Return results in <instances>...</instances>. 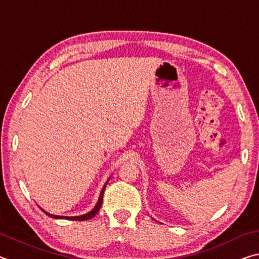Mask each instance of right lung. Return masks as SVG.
Masks as SVG:
<instances>
[{"instance_id":"right-lung-1","label":"right lung","mask_w":259,"mask_h":259,"mask_svg":"<svg viewBox=\"0 0 259 259\" xmlns=\"http://www.w3.org/2000/svg\"><path fill=\"white\" fill-rule=\"evenodd\" d=\"M108 181H109V178L107 179V182L105 183L104 187L102 188V192H100V194H99L98 201H97V203H96V205H95V207H94V209H93V210H90L89 212H87V213H84V214H80V216H72V217H69V216H57V214H52V213L47 212L46 210H43L41 207H40V209L42 210L43 212H45L46 214H48V216L51 217V218H56V219H69V221H88V219H91V218H94V217L96 216V214H97V212L99 211L100 207H102L104 191H105V187H106V185H107Z\"/></svg>"}]
</instances>
